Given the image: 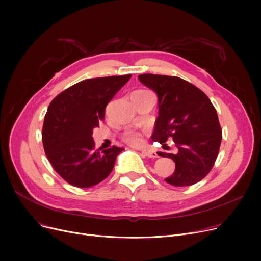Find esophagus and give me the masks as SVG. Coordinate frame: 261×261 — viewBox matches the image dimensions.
<instances>
[{"label":"esophagus","instance_id":"esophagus-1","mask_svg":"<svg viewBox=\"0 0 261 261\" xmlns=\"http://www.w3.org/2000/svg\"><path fill=\"white\" fill-rule=\"evenodd\" d=\"M142 153L147 158H158V154L153 150H142Z\"/></svg>","mask_w":261,"mask_h":261}]
</instances>
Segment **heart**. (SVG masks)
<instances>
[{
  "label": "heart",
  "instance_id": "heart-1",
  "mask_svg": "<svg viewBox=\"0 0 261 261\" xmlns=\"http://www.w3.org/2000/svg\"><path fill=\"white\" fill-rule=\"evenodd\" d=\"M134 93H146V91H136ZM125 141L133 146H139L143 143L141 133L132 131V130H129L125 133Z\"/></svg>",
  "mask_w": 261,
  "mask_h": 261
}]
</instances>
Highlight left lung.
<instances>
[{
    "instance_id": "left-lung-1",
    "label": "left lung",
    "mask_w": 261,
    "mask_h": 261,
    "mask_svg": "<svg viewBox=\"0 0 261 261\" xmlns=\"http://www.w3.org/2000/svg\"><path fill=\"white\" fill-rule=\"evenodd\" d=\"M139 80L158 95L152 141L164 147L171 139L176 146L175 153H159L175 163L174 172L165 181L173 186L198 183L213 168L222 140L215 107L200 89L182 78L143 74Z\"/></svg>"
}]
</instances>
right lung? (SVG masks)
Listing matches in <instances>:
<instances>
[{"mask_svg": "<svg viewBox=\"0 0 261 261\" xmlns=\"http://www.w3.org/2000/svg\"><path fill=\"white\" fill-rule=\"evenodd\" d=\"M132 75L91 78L70 87L47 108L42 129L51 166L73 186L88 188L111 173L122 148L94 150L93 129L105 118L107 105Z\"/></svg>", "mask_w": 261, "mask_h": 261, "instance_id": "right-lung-1", "label": "right lung"}]
</instances>
